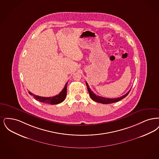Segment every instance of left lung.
<instances>
[{
  "mask_svg": "<svg viewBox=\"0 0 159 159\" xmlns=\"http://www.w3.org/2000/svg\"><path fill=\"white\" fill-rule=\"evenodd\" d=\"M86 85H87V89H88V91H89L90 97L92 98V100H93L94 101L98 102V103L103 104H111L117 102L118 101L124 98L125 97H126V96L128 95V94H129V91L131 90H129L126 94H125V95L121 96V97H117V98H109L101 97V96H96V94H94L93 93V91H92L91 90L90 87H89V84H87V82H86Z\"/></svg>",
  "mask_w": 159,
  "mask_h": 159,
  "instance_id": "8db88e82",
  "label": "left lung"
}]
</instances>
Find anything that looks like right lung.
I'll list each match as a JSON object with an SVG mask.
<instances>
[{
  "label": "right lung",
  "instance_id": "right-lung-1",
  "mask_svg": "<svg viewBox=\"0 0 159 159\" xmlns=\"http://www.w3.org/2000/svg\"><path fill=\"white\" fill-rule=\"evenodd\" d=\"M67 84L68 83H66L65 87L62 90V91L55 96L53 97H44L36 96L34 94H32L31 92L29 91V94L31 96H33L35 100L43 102L44 103L50 104H57L61 103L65 99L66 96V89H67Z\"/></svg>",
  "mask_w": 159,
  "mask_h": 159
}]
</instances>
